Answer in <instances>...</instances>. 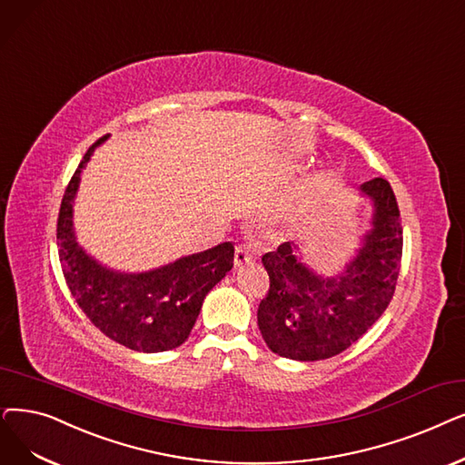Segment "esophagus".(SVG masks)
Returning <instances> with one entry per match:
<instances>
[{"mask_svg": "<svg viewBox=\"0 0 465 465\" xmlns=\"http://www.w3.org/2000/svg\"><path fill=\"white\" fill-rule=\"evenodd\" d=\"M233 262H235L237 268L239 266H245V264H251V262H254V251L249 245H245V243H239L235 247Z\"/></svg>", "mask_w": 465, "mask_h": 465, "instance_id": "obj_1", "label": "esophagus"}]
</instances>
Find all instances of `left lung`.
Masks as SVG:
<instances>
[{"label": "left lung", "instance_id": "1", "mask_svg": "<svg viewBox=\"0 0 465 465\" xmlns=\"http://www.w3.org/2000/svg\"><path fill=\"white\" fill-rule=\"evenodd\" d=\"M359 192L374 205L372 230L344 273L317 275L300 262L291 241L262 256L270 291L258 306V329L273 353L294 361L334 357L390 306L402 256L399 205L383 178L369 180Z\"/></svg>", "mask_w": 465, "mask_h": 465}]
</instances>
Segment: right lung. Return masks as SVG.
Returning a JSON list of instances; mask_svg holds the SVG:
<instances>
[{
  "instance_id": "obj_1",
  "label": "right lung",
  "mask_w": 465,
  "mask_h": 465,
  "mask_svg": "<svg viewBox=\"0 0 465 465\" xmlns=\"http://www.w3.org/2000/svg\"><path fill=\"white\" fill-rule=\"evenodd\" d=\"M104 140L106 136L96 140L87 150L60 203V264L77 306L100 332L134 351H167L184 344L205 296L233 268V245L228 241L144 273H121L100 266L77 245L72 203L84 167Z\"/></svg>"
}]
</instances>
